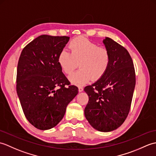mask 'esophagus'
I'll use <instances>...</instances> for the list:
<instances>
[{"label": "esophagus", "mask_w": 156, "mask_h": 156, "mask_svg": "<svg viewBox=\"0 0 156 156\" xmlns=\"http://www.w3.org/2000/svg\"><path fill=\"white\" fill-rule=\"evenodd\" d=\"M83 90H84L83 87H78V91L79 92H82V91H83Z\"/></svg>", "instance_id": "1"}]
</instances>
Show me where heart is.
<instances>
[{
  "label": "heart",
  "instance_id": "obj_1",
  "mask_svg": "<svg viewBox=\"0 0 156 156\" xmlns=\"http://www.w3.org/2000/svg\"><path fill=\"white\" fill-rule=\"evenodd\" d=\"M68 51L62 49L58 57V64L64 73L69 74L78 67L80 69L69 76L72 84L84 85L97 81L103 76L110 66L111 57L107 49L99 46L84 37H78L69 42Z\"/></svg>",
  "mask_w": 156,
  "mask_h": 156
}]
</instances>
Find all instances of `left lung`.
I'll return each instance as SVG.
<instances>
[{"instance_id": "left-lung-1", "label": "left lung", "mask_w": 156, "mask_h": 156, "mask_svg": "<svg viewBox=\"0 0 156 156\" xmlns=\"http://www.w3.org/2000/svg\"><path fill=\"white\" fill-rule=\"evenodd\" d=\"M103 43L111 54V64L101 79L84 88L89 97L84 115L92 127L109 132L120 127L127 117L135 87V72L127 49L109 37Z\"/></svg>"}]
</instances>
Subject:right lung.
<instances>
[{
    "label": "right lung",
    "mask_w": 156,
    "mask_h": 156,
    "mask_svg": "<svg viewBox=\"0 0 156 156\" xmlns=\"http://www.w3.org/2000/svg\"><path fill=\"white\" fill-rule=\"evenodd\" d=\"M69 39L67 36L40 35L23 48L19 57L16 92L25 117L40 130L57 125L78 93L58 62Z\"/></svg>",
    "instance_id": "1"
}]
</instances>
